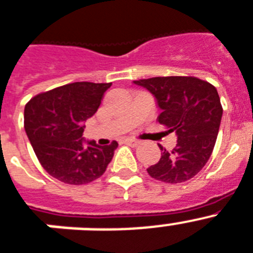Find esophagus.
<instances>
[{"instance_id":"34e87169","label":"esophagus","mask_w":253,"mask_h":253,"mask_svg":"<svg viewBox=\"0 0 253 253\" xmlns=\"http://www.w3.org/2000/svg\"><path fill=\"white\" fill-rule=\"evenodd\" d=\"M123 141H125V144H127V145H130V146H137L140 144L139 140L130 139V137H126V139L123 140Z\"/></svg>"}]
</instances>
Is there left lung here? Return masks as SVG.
<instances>
[{
	"instance_id": "obj_1",
	"label": "left lung",
	"mask_w": 253,
	"mask_h": 253,
	"mask_svg": "<svg viewBox=\"0 0 253 253\" xmlns=\"http://www.w3.org/2000/svg\"><path fill=\"white\" fill-rule=\"evenodd\" d=\"M157 99L158 122L175 131L172 150L159 145L161 159L146 171L153 179L179 184L194 177L210 159L217 139L222 107L213 84L192 76H169L133 81Z\"/></svg>"
}]
</instances>
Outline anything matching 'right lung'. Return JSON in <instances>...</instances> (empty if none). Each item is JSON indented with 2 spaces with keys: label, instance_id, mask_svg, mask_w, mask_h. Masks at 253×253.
I'll use <instances>...</instances> for the list:
<instances>
[{
  "label": "right lung",
  "instance_id": "right-lung-1",
  "mask_svg": "<svg viewBox=\"0 0 253 253\" xmlns=\"http://www.w3.org/2000/svg\"><path fill=\"white\" fill-rule=\"evenodd\" d=\"M112 84L73 82L36 95L24 109V128L41 166L69 185L99 179L113 158L117 141L84 144L82 123L96 113Z\"/></svg>",
  "mask_w": 253,
  "mask_h": 253
}]
</instances>
